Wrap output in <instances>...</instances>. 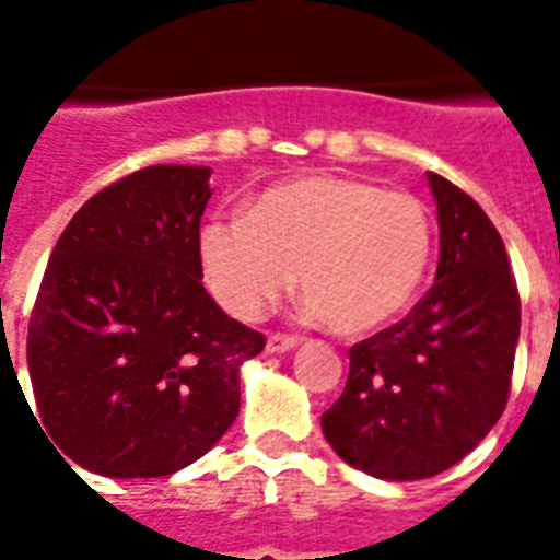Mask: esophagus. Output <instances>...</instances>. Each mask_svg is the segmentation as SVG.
Instances as JSON below:
<instances>
[{
    "instance_id": "obj_1",
    "label": "esophagus",
    "mask_w": 560,
    "mask_h": 560,
    "mask_svg": "<svg viewBox=\"0 0 560 560\" xmlns=\"http://www.w3.org/2000/svg\"><path fill=\"white\" fill-rule=\"evenodd\" d=\"M299 346L296 337L290 334H270L267 337V354H284V351H293Z\"/></svg>"
}]
</instances>
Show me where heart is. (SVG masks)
<instances>
[{"label":"heart","instance_id":"heart-1","mask_svg":"<svg viewBox=\"0 0 560 560\" xmlns=\"http://www.w3.org/2000/svg\"><path fill=\"white\" fill-rule=\"evenodd\" d=\"M433 255V220L416 194L366 179L299 177L255 197L249 214L200 232L209 290L237 319H258L296 281L307 311L337 334H366L412 302Z\"/></svg>","mask_w":560,"mask_h":560}]
</instances>
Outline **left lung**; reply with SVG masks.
<instances>
[{"instance_id":"left-lung-1","label":"left lung","mask_w":560,"mask_h":560,"mask_svg":"<svg viewBox=\"0 0 560 560\" xmlns=\"http://www.w3.org/2000/svg\"><path fill=\"white\" fill-rule=\"evenodd\" d=\"M439 209L435 284L400 323L351 346L349 381L323 433L369 477L442 474L500 421L521 340L505 244L474 197L427 174Z\"/></svg>"}]
</instances>
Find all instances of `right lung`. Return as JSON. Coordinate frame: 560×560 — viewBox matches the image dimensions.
Masks as SVG:
<instances>
[{
    "label": "right lung",
    "instance_id": "right-lung-1",
    "mask_svg": "<svg viewBox=\"0 0 560 560\" xmlns=\"http://www.w3.org/2000/svg\"><path fill=\"white\" fill-rule=\"evenodd\" d=\"M209 177L206 165H151L118 179L83 202L48 258L28 374L66 465L168 477L237 418L241 366L264 337L202 288Z\"/></svg>",
    "mask_w": 560,
    "mask_h": 560
}]
</instances>
